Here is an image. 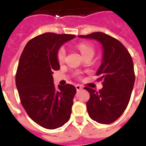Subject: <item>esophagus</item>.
<instances>
[{"label": "esophagus", "mask_w": 146, "mask_h": 146, "mask_svg": "<svg viewBox=\"0 0 146 146\" xmlns=\"http://www.w3.org/2000/svg\"><path fill=\"white\" fill-rule=\"evenodd\" d=\"M76 89L77 92H79V91H80L81 89H83L82 86L80 85V84H77V85H76Z\"/></svg>", "instance_id": "1"}]
</instances>
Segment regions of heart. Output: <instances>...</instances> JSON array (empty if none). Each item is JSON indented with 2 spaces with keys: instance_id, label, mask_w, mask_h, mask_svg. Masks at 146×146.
<instances>
[{
  "instance_id": "b5f03b06",
  "label": "heart",
  "mask_w": 146,
  "mask_h": 146,
  "mask_svg": "<svg viewBox=\"0 0 146 146\" xmlns=\"http://www.w3.org/2000/svg\"><path fill=\"white\" fill-rule=\"evenodd\" d=\"M77 48L79 49V51H80V53L82 54L84 57L85 58L88 55H93L94 54V48L92 47V44H90L88 43H80L79 44L77 45ZM66 51L64 47H61L57 53V58L58 61L62 63L65 60V58H66Z\"/></svg>"
}]
</instances>
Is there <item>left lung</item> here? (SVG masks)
I'll list each match as a JSON object with an SVG mask.
<instances>
[{
    "label": "left lung",
    "mask_w": 146,
    "mask_h": 146,
    "mask_svg": "<svg viewBox=\"0 0 146 146\" xmlns=\"http://www.w3.org/2000/svg\"><path fill=\"white\" fill-rule=\"evenodd\" d=\"M79 37L95 40L102 47V63L96 75L103 81V88L99 92L84 89L90 93L87 102L89 116L99 123L109 124L122 115L130 101L135 80L131 56L118 40L106 33L96 32Z\"/></svg>",
    "instance_id": "obj_1"
}]
</instances>
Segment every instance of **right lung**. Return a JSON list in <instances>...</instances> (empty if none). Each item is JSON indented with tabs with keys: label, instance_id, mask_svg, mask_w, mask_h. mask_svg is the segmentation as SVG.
I'll list each match as a JSON object with an SVG mask.
<instances>
[{
	"label": "right lung",
	"instance_id": "right-lung-1",
	"mask_svg": "<svg viewBox=\"0 0 146 146\" xmlns=\"http://www.w3.org/2000/svg\"><path fill=\"white\" fill-rule=\"evenodd\" d=\"M71 34L45 33L30 40L19 62L15 84L21 103L33 121L47 129H56L69 121L76 94L72 84L54 87L53 72L60 66L57 53Z\"/></svg>",
	"mask_w": 146,
	"mask_h": 146
}]
</instances>
